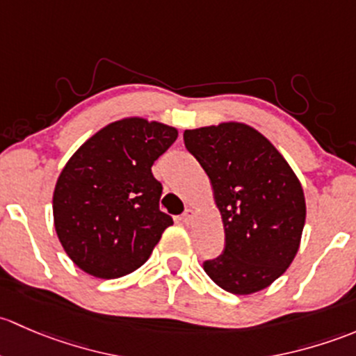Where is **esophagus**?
Wrapping results in <instances>:
<instances>
[{
  "label": "esophagus",
  "mask_w": 356,
  "mask_h": 356,
  "mask_svg": "<svg viewBox=\"0 0 356 356\" xmlns=\"http://www.w3.org/2000/svg\"><path fill=\"white\" fill-rule=\"evenodd\" d=\"M193 218H195V211H193V209H186V211L183 212V216H181L183 225H192Z\"/></svg>",
  "instance_id": "esophagus-1"
}]
</instances>
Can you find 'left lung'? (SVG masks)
Segmentation results:
<instances>
[{"instance_id": "8db88e82", "label": "left lung", "mask_w": 356, "mask_h": 356, "mask_svg": "<svg viewBox=\"0 0 356 356\" xmlns=\"http://www.w3.org/2000/svg\"><path fill=\"white\" fill-rule=\"evenodd\" d=\"M185 147L211 179L226 234L225 252L204 270L234 295L266 289L296 257L305 226L302 183L281 152L250 124L185 130Z\"/></svg>"}]
</instances>
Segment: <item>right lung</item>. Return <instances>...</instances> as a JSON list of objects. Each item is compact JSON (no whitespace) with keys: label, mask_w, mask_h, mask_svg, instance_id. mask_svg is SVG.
Masks as SVG:
<instances>
[{"label":"right lung","mask_w":356,"mask_h":356,"mask_svg":"<svg viewBox=\"0 0 356 356\" xmlns=\"http://www.w3.org/2000/svg\"><path fill=\"white\" fill-rule=\"evenodd\" d=\"M178 138L170 124L140 116L106 124L83 142L58 177L53 218L60 243L83 273L116 280L151 257L171 216L152 164Z\"/></svg>","instance_id":"add662e5"}]
</instances>
